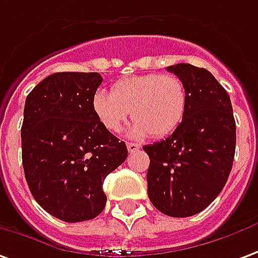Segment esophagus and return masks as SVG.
<instances>
[{
	"instance_id": "34e87169",
	"label": "esophagus",
	"mask_w": 258,
	"mask_h": 258,
	"mask_svg": "<svg viewBox=\"0 0 258 258\" xmlns=\"http://www.w3.org/2000/svg\"><path fill=\"white\" fill-rule=\"evenodd\" d=\"M141 148L140 144H135V142H127V149H128V152H135V151H138Z\"/></svg>"
}]
</instances>
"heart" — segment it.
Returning a JSON list of instances; mask_svg holds the SVG:
<instances>
[{
  "label": "heart",
  "instance_id": "obj_1",
  "mask_svg": "<svg viewBox=\"0 0 258 258\" xmlns=\"http://www.w3.org/2000/svg\"><path fill=\"white\" fill-rule=\"evenodd\" d=\"M187 93L183 81L172 74H145L117 81L110 92L99 89L92 109L104 128L120 131L128 118L134 120L130 135L163 137L172 133L184 117Z\"/></svg>",
  "mask_w": 258,
  "mask_h": 258
}]
</instances>
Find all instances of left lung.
<instances>
[{"label":"left lung","mask_w":258,"mask_h":258,"mask_svg":"<svg viewBox=\"0 0 258 258\" xmlns=\"http://www.w3.org/2000/svg\"><path fill=\"white\" fill-rule=\"evenodd\" d=\"M183 81L184 117L166 140L144 147L148 196L162 214L196 215L222 191L233 165L236 123L228 92L205 68L167 67Z\"/></svg>","instance_id":"left-lung-1"}]
</instances>
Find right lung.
<instances>
[{"mask_svg": "<svg viewBox=\"0 0 258 258\" xmlns=\"http://www.w3.org/2000/svg\"><path fill=\"white\" fill-rule=\"evenodd\" d=\"M102 81L98 73L53 74L25 102L21 137L29 190L66 222L89 221L104 210V179L128 154L92 109Z\"/></svg>", "mask_w": 258, "mask_h": 258, "instance_id": "obj_1", "label": "right lung"}]
</instances>
